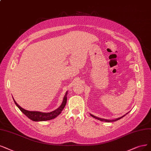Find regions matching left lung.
Segmentation results:
<instances>
[{
    "label": "left lung",
    "instance_id": "1",
    "mask_svg": "<svg viewBox=\"0 0 151 151\" xmlns=\"http://www.w3.org/2000/svg\"><path fill=\"white\" fill-rule=\"evenodd\" d=\"M127 113H126V114H127ZM126 114H125V115H124V116H122V117H120V118H117V119H113V120H109V119H106L100 118H98V117H96V116H93V114H90V115H91L92 117H93L94 118H95V119H98V120H99V121H105V122H113V121H118V120H119V119H121L122 118H123L124 116H126Z\"/></svg>",
    "mask_w": 151,
    "mask_h": 151
}]
</instances>
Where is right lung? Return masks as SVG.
<instances>
[{
	"label": "right lung",
	"instance_id": "1",
	"mask_svg": "<svg viewBox=\"0 0 151 151\" xmlns=\"http://www.w3.org/2000/svg\"><path fill=\"white\" fill-rule=\"evenodd\" d=\"M67 93H68V91H66L65 95L63 98L62 103H61V104L60 105V106L57 109H55V111H52V112H50V113H42V112H40V111H30L25 110L24 108L20 107V106L16 103L14 98H13V99L17 106L22 112L23 113L25 116H27V117H28L29 119H30L33 121H48V120H51L52 119H54L61 113V112L63 111V108H65V105L66 104Z\"/></svg>",
	"mask_w": 151,
	"mask_h": 151
}]
</instances>
